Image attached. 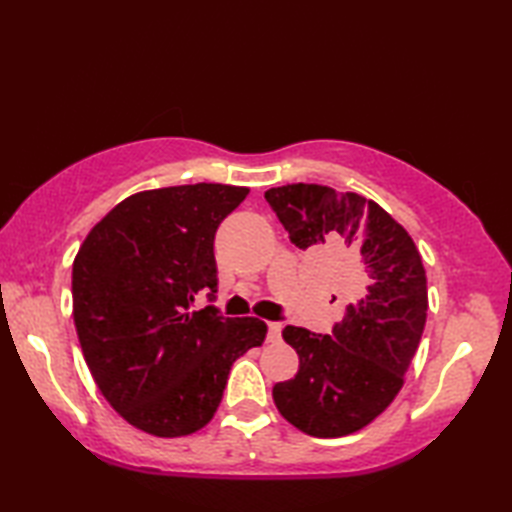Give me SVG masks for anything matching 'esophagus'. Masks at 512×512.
<instances>
[{"mask_svg": "<svg viewBox=\"0 0 512 512\" xmlns=\"http://www.w3.org/2000/svg\"><path fill=\"white\" fill-rule=\"evenodd\" d=\"M281 339V323H268V343H277Z\"/></svg>", "mask_w": 512, "mask_h": 512, "instance_id": "esophagus-1", "label": "esophagus"}]
</instances>
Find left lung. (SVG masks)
<instances>
[{"label": "left lung", "instance_id": "8db88e82", "mask_svg": "<svg viewBox=\"0 0 512 512\" xmlns=\"http://www.w3.org/2000/svg\"><path fill=\"white\" fill-rule=\"evenodd\" d=\"M264 198L299 250L345 255L354 299L332 334L284 330L299 372L273 387L275 405L308 436H350L391 405L418 350L429 306L420 253L394 217L358 193L288 184Z\"/></svg>", "mask_w": 512, "mask_h": 512}]
</instances>
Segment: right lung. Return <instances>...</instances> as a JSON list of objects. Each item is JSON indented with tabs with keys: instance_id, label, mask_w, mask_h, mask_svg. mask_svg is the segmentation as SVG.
Returning <instances> with one entry per match:
<instances>
[{
	"instance_id": "1",
	"label": "right lung",
	"mask_w": 512,
	"mask_h": 512,
	"mask_svg": "<svg viewBox=\"0 0 512 512\" xmlns=\"http://www.w3.org/2000/svg\"><path fill=\"white\" fill-rule=\"evenodd\" d=\"M248 195L231 184L136 193L85 237L72 266L79 343L105 400L158 438L202 429L220 407L228 372L266 339L255 317L191 312L217 292L215 231Z\"/></svg>"
}]
</instances>
